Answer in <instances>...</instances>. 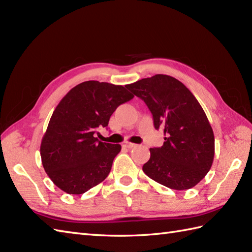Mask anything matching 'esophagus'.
I'll return each mask as SVG.
<instances>
[{
	"label": "esophagus",
	"instance_id": "esophagus-1",
	"mask_svg": "<svg viewBox=\"0 0 252 252\" xmlns=\"http://www.w3.org/2000/svg\"><path fill=\"white\" fill-rule=\"evenodd\" d=\"M125 146H126V148L131 149V148H133V147H135V146H136V144H133V143H126V144H125Z\"/></svg>",
	"mask_w": 252,
	"mask_h": 252
}]
</instances>
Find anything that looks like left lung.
I'll list each match as a JSON object with an SVG mask.
<instances>
[{"mask_svg": "<svg viewBox=\"0 0 252 252\" xmlns=\"http://www.w3.org/2000/svg\"><path fill=\"white\" fill-rule=\"evenodd\" d=\"M151 110L155 129L163 127L164 143L151 148L143 171L169 189H189L205 178L215 157V135L202 107L178 79L156 74L127 84Z\"/></svg>", "mask_w": 252, "mask_h": 252, "instance_id": "obj_1", "label": "left lung"}]
</instances>
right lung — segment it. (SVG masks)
I'll return each instance as SVG.
<instances>
[{
	"mask_svg": "<svg viewBox=\"0 0 252 252\" xmlns=\"http://www.w3.org/2000/svg\"><path fill=\"white\" fill-rule=\"evenodd\" d=\"M126 88L85 81L72 88L57 105L40 154L45 172L62 190L83 194L108 176L121 146L100 142L95 134L99 126H108L118 106L134 97Z\"/></svg>",
	"mask_w": 252,
	"mask_h": 252,
	"instance_id": "1",
	"label": "right lung"
}]
</instances>
